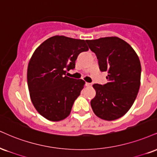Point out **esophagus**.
Segmentation results:
<instances>
[{
	"label": "esophagus",
	"mask_w": 157,
	"mask_h": 157,
	"mask_svg": "<svg viewBox=\"0 0 157 157\" xmlns=\"http://www.w3.org/2000/svg\"><path fill=\"white\" fill-rule=\"evenodd\" d=\"M86 86L87 87H90L91 86V83H90V82H86Z\"/></svg>",
	"instance_id": "obj_1"
}]
</instances>
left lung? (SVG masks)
Returning a JSON list of instances; mask_svg holds the SVG:
<instances>
[{
  "label": "left lung",
  "instance_id": "obj_1",
  "mask_svg": "<svg viewBox=\"0 0 157 157\" xmlns=\"http://www.w3.org/2000/svg\"><path fill=\"white\" fill-rule=\"evenodd\" d=\"M97 56L101 71H107V82L94 84L96 96L90 101L99 118L118 119L132 106L140 86L141 65L135 51L116 36L86 40Z\"/></svg>",
  "mask_w": 157,
  "mask_h": 157
}]
</instances>
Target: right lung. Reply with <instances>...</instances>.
Here are the masks:
<instances>
[{
  "mask_svg": "<svg viewBox=\"0 0 157 157\" xmlns=\"http://www.w3.org/2000/svg\"><path fill=\"white\" fill-rule=\"evenodd\" d=\"M88 50L85 40L55 36L34 51L28 67V89L33 106L46 119L59 121L70 114L85 82L66 73L75 69L79 54Z\"/></svg>",
  "mask_w": 157,
  "mask_h": 157,
  "instance_id": "add662e5",
  "label": "right lung"
}]
</instances>
